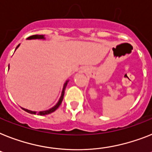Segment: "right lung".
I'll list each match as a JSON object with an SVG mask.
<instances>
[{
    "instance_id": "obj_1",
    "label": "right lung",
    "mask_w": 152,
    "mask_h": 152,
    "mask_svg": "<svg viewBox=\"0 0 152 152\" xmlns=\"http://www.w3.org/2000/svg\"><path fill=\"white\" fill-rule=\"evenodd\" d=\"M28 39H44V36L43 35H33V36H29V37H28ZM20 45V44H19ZM19 45H18L17 47H16V49L19 46ZM67 82H68V81H67L66 82L64 83V87H63V90H62V93H61V98H60V99H59L58 102L53 107H52L51 109H50V110H45V111H40V112L39 113H36L35 112V111H31V110H26V109H24V108H22V110H24L26 112L28 113H31V114H38V115H40V116H43V115H47V114H50L51 113L54 112L55 110L57 109V108L59 107V106H61V102H62L63 101V99H64V91H65V88H66V86H67Z\"/></svg>"
}]
</instances>
